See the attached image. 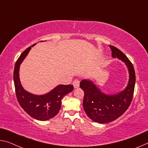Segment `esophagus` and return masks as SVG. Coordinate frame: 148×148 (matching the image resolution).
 I'll return each mask as SVG.
<instances>
[{"instance_id":"obj_1","label":"esophagus","mask_w":148,"mask_h":148,"mask_svg":"<svg viewBox=\"0 0 148 148\" xmlns=\"http://www.w3.org/2000/svg\"><path fill=\"white\" fill-rule=\"evenodd\" d=\"M73 86L74 87V88H78V87L79 86V81L78 79H74V82H73Z\"/></svg>"}]
</instances>
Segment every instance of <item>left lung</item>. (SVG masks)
I'll use <instances>...</instances> for the list:
<instances>
[{
	"instance_id": "1",
	"label": "left lung",
	"mask_w": 148,
	"mask_h": 148,
	"mask_svg": "<svg viewBox=\"0 0 148 148\" xmlns=\"http://www.w3.org/2000/svg\"><path fill=\"white\" fill-rule=\"evenodd\" d=\"M112 57L125 63L129 79L125 90L115 94H105L93 81L84 79L79 87L84 91L83 107L91 120L100 124L108 123L121 116L130 106L134 91L136 75L134 66L127 57L115 47L110 45Z\"/></svg>"
}]
</instances>
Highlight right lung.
<instances>
[{
    "instance_id": "obj_1",
    "label": "right lung",
    "mask_w": 148,
    "mask_h": 148,
    "mask_svg": "<svg viewBox=\"0 0 148 148\" xmlns=\"http://www.w3.org/2000/svg\"><path fill=\"white\" fill-rule=\"evenodd\" d=\"M21 54L16 62L14 70V82L16 97L22 109L33 118L38 121H47L57 115L61 107L62 98L73 90L72 85H58L43 95H35L25 90L20 80L19 71L21 63L26 57L32 47Z\"/></svg>"
}]
</instances>
